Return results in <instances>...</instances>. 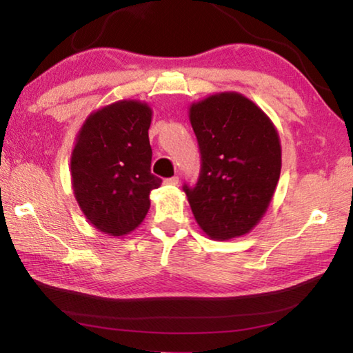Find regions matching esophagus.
<instances>
[{
  "label": "esophagus",
  "mask_w": 353,
  "mask_h": 353,
  "mask_svg": "<svg viewBox=\"0 0 353 353\" xmlns=\"http://www.w3.org/2000/svg\"><path fill=\"white\" fill-rule=\"evenodd\" d=\"M165 183L166 185H177L179 183V177L177 176H172V177L165 179Z\"/></svg>",
  "instance_id": "obj_1"
}]
</instances>
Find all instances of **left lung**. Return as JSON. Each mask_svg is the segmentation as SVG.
Listing matches in <instances>:
<instances>
[{
	"label": "left lung",
	"instance_id": "8db88e82",
	"mask_svg": "<svg viewBox=\"0 0 353 353\" xmlns=\"http://www.w3.org/2000/svg\"><path fill=\"white\" fill-rule=\"evenodd\" d=\"M190 121L201 151L198 182L183 185L191 212L214 240L246 235L266 213L277 187V129L259 105L235 92L191 104Z\"/></svg>",
	"mask_w": 353,
	"mask_h": 353
}]
</instances>
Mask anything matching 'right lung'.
<instances>
[{"instance_id": "1", "label": "right lung", "mask_w": 353, "mask_h": 353, "mask_svg": "<svg viewBox=\"0 0 353 353\" xmlns=\"http://www.w3.org/2000/svg\"><path fill=\"white\" fill-rule=\"evenodd\" d=\"M152 110L124 99L93 112L77 134L71 154V185L88 223L112 236L141 224L149 193L162 179L151 172L148 130Z\"/></svg>"}]
</instances>
